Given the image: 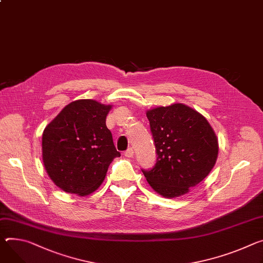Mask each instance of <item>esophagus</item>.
<instances>
[{
    "mask_svg": "<svg viewBox=\"0 0 263 263\" xmlns=\"http://www.w3.org/2000/svg\"><path fill=\"white\" fill-rule=\"evenodd\" d=\"M133 155H134V152H133V149H132V148H129V149L125 152V156L128 157V158L133 157Z\"/></svg>",
    "mask_w": 263,
    "mask_h": 263,
    "instance_id": "34e87169",
    "label": "esophagus"
}]
</instances>
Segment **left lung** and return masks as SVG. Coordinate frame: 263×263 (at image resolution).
Wrapping results in <instances>:
<instances>
[{
	"label": "left lung",
	"instance_id": "1",
	"mask_svg": "<svg viewBox=\"0 0 263 263\" xmlns=\"http://www.w3.org/2000/svg\"><path fill=\"white\" fill-rule=\"evenodd\" d=\"M157 162L144 171L159 195L175 198L190 192L212 171L218 157V138L206 118L186 105L175 103L146 112Z\"/></svg>",
	"mask_w": 263,
	"mask_h": 263
}]
</instances>
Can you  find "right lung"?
Returning <instances> with one entry per match:
<instances>
[{"label":"right lung","instance_id":"right-lung-1","mask_svg":"<svg viewBox=\"0 0 263 263\" xmlns=\"http://www.w3.org/2000/svg\"><path fill=\"white\" fill-rule=\"evenodd\" d=\"M112 105L94 100L68 104L46 126L42 137L45 170L61 190L87 196L103 183L116 151L106 117Z\"/></svg>","mask_w":263,"mask_h":263}]
</instances>
